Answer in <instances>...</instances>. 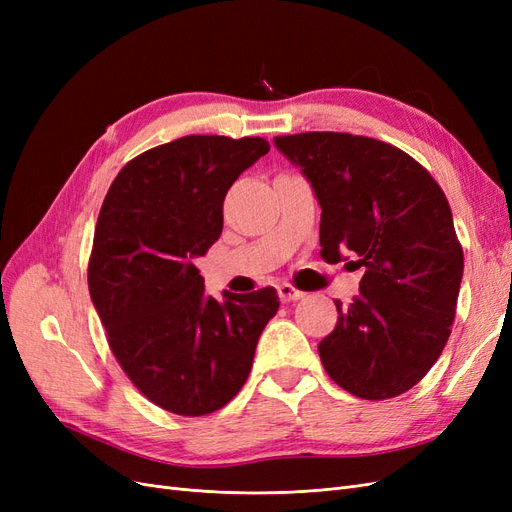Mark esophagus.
I'll use <instances>...</instances> for the list:
<instances>
[{
  "mask_svg": "<svg viewBox=\"0 0 512 512\" xmlns=\"http://www.w3.org/2000/svg\"><path fill=\"white\" fill-rule=\"evenodd\" d=\"M277 294H280L282 301H297L303 297V290L294 288L292 284H280L277 286Z\"/></svg>",
  "mask_w": 512,
  "mask_h": 512,
  "instance_id": "obj_1",
  "label": "esophagus"
}]
</instances>
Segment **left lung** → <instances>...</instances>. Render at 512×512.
Returning a JSON list of instances; mask_svg holds the SVG:
<instances>
[{
    "label": "left lung",
    "instance_id": "8db88e82",
    "mask_svg": "<svg viewBox=\"0 0 512 512\" xmlns=\"http://www.w3.org/2000/svg\"><path fill=\"white\" fill-rule=\"evenodd\" d=\"M320 203L327 262L365 267L359 297L337 305L335 329L318 344L333 382L361 399L410 391L451 335L463 250L448 200L401 149L344 132L275 136Z\"/></svg>",
    "mask_w": 512,
    "mask_h": 512
}]
</instances>
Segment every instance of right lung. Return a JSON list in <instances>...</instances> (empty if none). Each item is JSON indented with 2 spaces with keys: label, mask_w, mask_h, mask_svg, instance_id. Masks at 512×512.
Wrapping results in <instances>:
<instances>
[{
  "label": "right lung",
  "mask_w": 512,
  "mask_h": 512,
  "mask_svg": "<svg viewBox=\"0 0 512 512\" xmlns=\"http://www.w3.org/2000/svg\"><path fill=\"white\" fill-rule=\"evenodd\" d=\"M267 151L258 136H183L123 166L102 203L91 301L126 376L173 414L226 406L280 307L271 286L215 301L194 265L222 235L230 185Z\"/></svg>",
  "instance_id": "1"
}]
</instances>
